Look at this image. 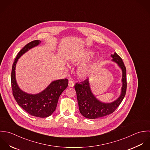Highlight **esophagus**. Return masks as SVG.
Returning a JSON list of instances; mask_svg holds the SVG:
<instances>
[{
	"instance_id": "obj_1",
	"label": "esophagus",
	"mask_w": 150,
	"mask_h": 150,
	"mask_svg": "<svg viewBox=\"0 0 150 150\" xmlns=\"http://www.w3.org/2000/svg\"><path fill=\"white\" fill-rule=\"evenodd\" d=\"M74 82L72 81V80H69V82H68V86L69 87H74Z\"/></svg>"
}]
</instances>
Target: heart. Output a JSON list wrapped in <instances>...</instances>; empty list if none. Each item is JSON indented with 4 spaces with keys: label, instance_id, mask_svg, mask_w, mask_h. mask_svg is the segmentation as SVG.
Wrapping results in <instances>:
<instances>
[{
    "label": "heart",
    "instance_id": "heart-1",
    "mask_svg": "<svg viewBox=\"0 0 150 150\" xmlns=\"http://www.w3.org/2000/svg\"><path fill=\"white\" fill-rule=\"evenodd\" d=\"M92 55H93L92 53L88 52L82 54H80L79 56H76L72 57L69 60V61L72 64H74V65L77 64L81 62L89 60L92 56ZM91 69V65L90 64H82L78 69V71H77L78 75H79V77L82 78H86L90 74Z\"/></svg>",
    "mask_w": 150,
    "mask_h": 150
}]
</instances>
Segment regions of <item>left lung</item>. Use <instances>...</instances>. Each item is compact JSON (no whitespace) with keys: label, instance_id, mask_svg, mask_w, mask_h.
Here are the masks:
<instances>
[{"label":"left lung","instance_id":"obj_1","mask_svg":"<svg viewBox=\"0 0 150 150\" xmlns=\"http://www.w3.org/2000/svg\"><path fill=\"white\" fill-rule=\"evenodd\" d=\"M111 56L112 57V60L118 64L122 71L121 94L120 97L115 101L110 103H104L97 100L92 93L89 79H86L81 83H76L75 89L76 93L79 111L86 118L97 119L113 113L119 107L125 96L127 87L126 67L122 59L116 53Z\"/></svg>","mask_w":150,"mask_h":150}]
</instances>
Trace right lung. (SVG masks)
<instances>
[{
    "label": "right lung",
    "mask_w": 150,
    "mask_h": 150,
    "mask_svg": "<svg viewBox=\"0 0 150 150\" xmlns=\"http://www.w3.org/2000/svg\"><path fill=\"white\" fill-rule=\"evenodd\" d=\"M41 41L35 40L26 45L18 53L13 64L11 83L13 95L17 104L30 115L46 118L51 115L56 110L61 94L68 85L67 79H62L52 82L42 92L36 94H28L21 90L16 80L15 69L18 59L31 48L38 46Z\"/></svg>",
    "instance_id": "add662e5"
}]
</instances>
